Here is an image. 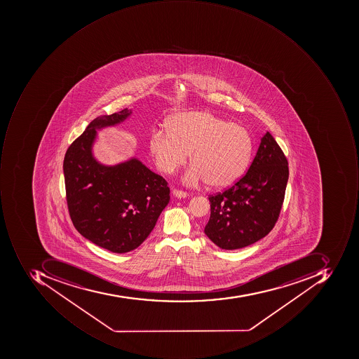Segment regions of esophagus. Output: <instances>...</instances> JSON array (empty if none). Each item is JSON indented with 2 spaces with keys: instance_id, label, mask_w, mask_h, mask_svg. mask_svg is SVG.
Returning <instances> with one entry per match:
<instances>
[{
  "instance_id": "1",
  "label": "esophagus",
  "mask_w": 359,
  "mask_h": 359,
  "mask_svg": "<svg viewBox=\"0 0 359 359\" xmlns=\"http://www.w3.org/2000/svg\"><path fill=\"white\" fill-rule=\"evenodd\" d=\"M172 194H174V196L178 197V198H185V197L189 196V193L184 192V191L177 190V189L172 191Z\"/></svg>"
}]
</instances>
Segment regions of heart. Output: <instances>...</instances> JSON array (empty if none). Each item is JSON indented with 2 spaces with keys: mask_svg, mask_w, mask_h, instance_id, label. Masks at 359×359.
Masks as SVG:
<instances>
[{
  "mask_svg": "<svg viewBox=\"0 0 359 359\" xmlns=\"http://www.w3.org/2000/svg\"><path fill=\"white\" fill-rule=\"evenodd\" d=\"M166 127L153 129L149 141L155 164L165 174L183 166L189 153L192 166L183 178L189 185L207 182L211 188H227L248 169L253 139L243 125L191 111L169 117Z\"/></svg>",
  "mask_w": 359,
  "mask_h": 359,
  "instance_id": "obj_1",
  "label": "heart"
}]
</instances>
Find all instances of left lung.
I'll return each mask as SVG.
<instances>
[{
    "mask_svg": "<svg viewBox=\"0 0 359 359\" xmlns=\"http://www.w3.org/2000/svg\"><path fill=\"white\" fill-rule=\"evenodd\" d=\"M288 177V161L267 132L246 174L222 193L209 195L205 234L225 250L244 248L266 236L278 220Z\"/></svg>",
    "mask_w": 359,
    "mask_h": 359,
    "instance_id": "8db88e82",
    "label": "left lung"
}]
</instances>
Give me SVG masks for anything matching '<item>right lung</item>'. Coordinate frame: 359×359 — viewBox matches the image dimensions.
I'll return each instance as SVG.
<instances>
[{"label":"right lung","instance_id":"obj_1","mask_svg":"<svg viewBox=\"0 0 359 359\" xmlns=\"http://www.w3.org/2000/svg\"><path fill=\"white\" fill-rule=\"evenodd\" d=\"M128 109L96 117L67 150V204L73 225L97 246L125 253L140 246L169 203L168 183L137 158L104 166L93 156L96 129L126 120Z\"/></svg>","mask_w":359,"mask_h":359}]
</instances>
